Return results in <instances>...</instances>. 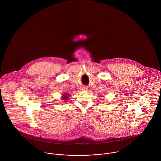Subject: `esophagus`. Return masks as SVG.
<instances>
[{"mask_svg": "<svg viewBox=\"0 0 161 161\" xmlns=\"http://www.w3.org/2000/svg\"><path fill=\"white\" fill-rule=\"evenodd\" d=\"M87 89H87V87H83L81 88V90H82V91H87Z\"/></svg>", "mask_w": 161, "mask_h": 161, "instance_id": "1", "label": "esophagus"}]
</instances>
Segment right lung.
<instances>
[{"instance_id":"1","label":"right lung","mask_w":161,"mask_h":161,"mask_svg":"<svg viewBox=\"0 0 161 161\" xmlns=\"http://www.w3.org/2000/svg\"><path fill=\"white\" fill-rule=\"evenodd\" d=\"M69 95H69V93H63V94L62 95L61 99H62L63 100H64V102H67V101L68 100V98L70 97Z\"/></svg>"}]
</instances>
